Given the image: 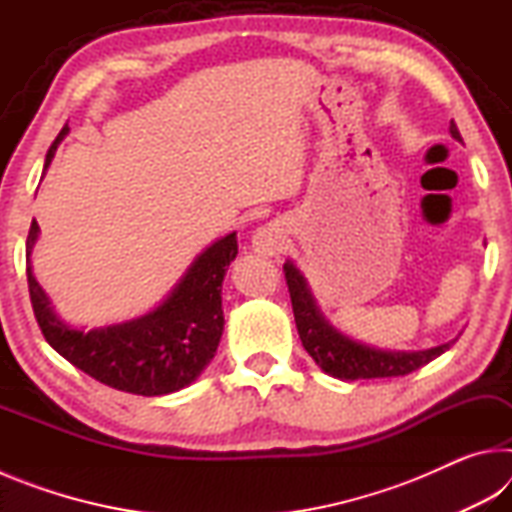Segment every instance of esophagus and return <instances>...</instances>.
<instances>
[{"label": "esophagus", "mask_w": 512, "mask_h": 512, "mask_svg": "<svg viewBox=\"0 0 512 512\" xmlns=\"http://www.w3.org/2000/svg\"><path fill=\"white\" fill-rule=\"evenodd\" d=\"M253 248L259 255H277L282 248V232L273 223L262 225L253 232Z\"/></svg>", "instance_id": "esophagus-1"}]
</instances>
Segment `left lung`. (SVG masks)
Masks as SVG:
<instances>
[{
	"label": "left lung",
	"instance_id": "obj_1",
	"mask_svg": "<svg viewBox=\"0 0 512 512\" xmlns=\"http://www.w3.org/2000/svg\"><path fill=\"white\" fill-rule=\"evenodd\" d=\"M449 133L454 140L461 142V133H458L454 119L449 121ZM284 277L289 284L293 316H296L302 345H305L309 357L318 363V368L336 379L354 381L409 375V372L440 357L454 343L449 341L429 350H384L361 343L329 323L309 289L307 277L300 273V268L291 259L284 262Z\"/></svg>",
	"mask_w": 512,
	"mask_h": 512
}]
</instances>
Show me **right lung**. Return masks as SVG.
<instances>
[{
  "instance_id": "1",
  "label": "right lung",
  "mask_w": 512,
  "mask_h": 512,
  "mask_svg": "<svg viewBox=\"0 0 512 512\" xmlns=\"http://www.w3.org/2000/svg\"><path fill=\"white\" fill-rule=\"evenodd\" d=\"M67 133L69 128H63L51 144L45 173ZM38 235L40 228L33 221L27 239L29 296L42 334L60 357L101 384L146 397L176 393L201 377L223 334L221 284L237 257V232L207 246L158 307L90 332L65 323L33 275L31 255Z\"/></svg>"
}]
</instances>
